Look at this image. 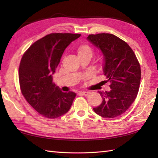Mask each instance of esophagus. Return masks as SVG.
<instances>
[{"mask_svg": "<svg viewBox=\"0 0 158 158\" xmlns=\"http://www.w3.org/2000/svg\"><path fill=\"white\" fill-rule=\"evenodd\" d=\"M79 93L83 96H88L89 94V92H80Z\"/></svg>", "mask_w": 158, "mask_h": 158, "instance_id": "obj_1", "label": "esophagus"}]
</instances>
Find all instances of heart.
I'll return each instance as SVG.
<instances>
[{"mask_svg": "<svg viewBox=\"0 0 158 158\" xmlns=\"http://www.w3.org/2000/svg\"><path fill=\"white\" fill-rule=\"evenodd\" d=\"M94 52L93 49L88 45H82L79 47L77 49V54L78 56H89L92 58ZM104 64V60L103 58H100V66H102Z\"/></svg>", "mask_w": 158, "mask_h": 158, "instance_id": "obj_1", "label": "heart"}]
</instances>
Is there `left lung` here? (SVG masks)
<instances>
[{
	"mask_svg": "<svg viewBox=\"0 0 158 158\" xmlns=\"http://www.w3.org/2000/svg\"><path fill=\"white\" fill-rule=\"evenodd\" d=\"M87 39L103 55V73L110 90L99 93L102 98L94 112L105 118L122 115L135 101L139 92L141 71L140 64L127 43L109 33L89 35Z\"/></svg>",
	"mask_w": 158,
	"mask_h": 158,
	"instance_id": "8db88e82",
	"label": "left lung"
}]
</instances>
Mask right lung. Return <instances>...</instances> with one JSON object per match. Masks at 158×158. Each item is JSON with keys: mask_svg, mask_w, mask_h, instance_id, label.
<instances>
[{"mask_svg": "<svg viewBox=\"0 0 158 158\" xmlns=\"http://www.w3.org/2000/svg\"><path fill=\"white\" fill-rule=\"evenodd\" d=\"M80 34L52 33L35 42L23 55L19 68L22 95L39 114L55 119L69 111L76 94L63 92L53 75L65 49Z\"/></svg>", "mask_w": 158, "mask_h": 158, "instance_id": "1", "label": "right lung"}]
</instances>
